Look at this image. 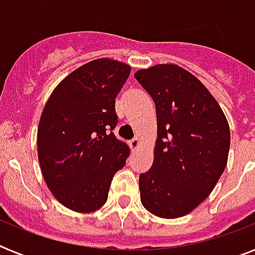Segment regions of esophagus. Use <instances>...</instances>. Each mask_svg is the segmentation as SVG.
Here are the masks:
<instances>
[{
    "label": "esophagus",
    "mask_w": 255,
    "mask_h": 255,
    "mask_svg": "<svg viewBox=\"0 0 255 255\" xmlns=\"http://www.w3.org/2000/svg\"><path fill=\"white\" fill-rule=\"evenodd\" d=\"M129 147H131L132 151H136V149L140 147V137H137V136L133 137V139L129 141Z\"/></svg>",
    "instance_id": "esophagus-1"
}]
</instances>
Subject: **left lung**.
I'll list each match as a JSON object with an SVG mask.
<instances>
[{
  "label": "left lung",
  "instance_id": "1",
  "mask_svg": "<svg viewBox=\"0 0 255 255\" xmlns=\"http://www.w3.org/2000/svg\"><path fill=\"white\" fill-rule=\"evenodd\" d=\"M135 78L155 102L157 118L155 160L140 174V200L157 217H182L221 177L229 124L208 88L180 66H152L136 71Z\"/></svg>",
  "mask_w": 255,
  "mask_h": 255
}]
</instances>
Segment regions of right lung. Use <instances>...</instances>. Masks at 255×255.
Returning a JSON list of instances; mask_svg holds the SVG:
<instances>
[{"label": "right lung", "mask_w": 255, "mask_h": 255, "mask_svg": "<svg viewBox=\"0 0 255 255\" xmlns=\"http://www.w3.org/2000/svg\"><path fill=\"white\" fill-rule=\"evenodd\" d=\"M131 67L100 58L81 66L55 87L38 126V160L54 197L90 213L106 204L114 174L129 147L114 135L115 99Z\"/></svg>", "instance_id": "obj_1"}]
</instances>
